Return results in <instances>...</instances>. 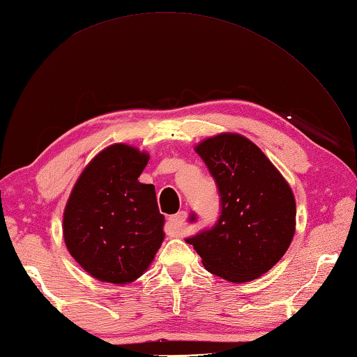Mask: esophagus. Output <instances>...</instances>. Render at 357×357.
<instances>
[{
    "label": "esophagus",
    "mask_w": 357,
    "mask_h": 357,
    "mask_svg": "<svg viewBox=\"0 0 357 357\" xmlns=\"http://www.w3.org/2000/svg\"><path fill=\"white\" fill-rule=\"evenodd\" d=\"M187 219V211L181 210L178 211L176 215L172 216L169 219V224H167V233L170 234V236H183V224Z\"/></svg>",
    "instance_id": "34e87169"
}]
</instances>
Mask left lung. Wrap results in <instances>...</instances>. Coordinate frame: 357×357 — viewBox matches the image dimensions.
I'll return each instance as SVG.
<instances>
[{
  "label": "left lung",
  "instance_id": "8db88e82",
  "mask_svg": "<svg viewBox=\"0 0 357 357\" xmlns=\"http://www.w3.org/2000/svg\"><path fill=\"white\" fill-rule=\"evenodd\" d=\"M195 150L216 181L222 211L213 229L185 242L213 275L234 284L257 279L275 267L293 241L291 187L264 151L239 133L215 135Z\"/></svg>",
  "mask_w": 357,
  "mask_h": 357
}]
</instances>
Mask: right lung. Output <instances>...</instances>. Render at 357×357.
<instances>
[{
  "label": "right lung",
  "instance_id": "obj_1",
  "mask_svg": "<svg viewBox=\"0 0 357 357\" xmlns=\"http://www.w3.org/2000/svg\"><path fill=\"white\" fill-rule=\"evenodd\" d=\"M149 159L147 151L112 144L86 165L67 199L66 247L101 282H133L147 271L164 241L155 185L138 181Z\"/></svg>",
  "mask_w": 357,
  "mask_h": 357
}]
</instances>
